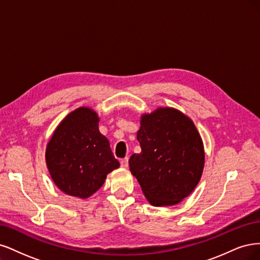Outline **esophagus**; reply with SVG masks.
Here are the masks:
<instances>
[{
    "instance_id": "34e87169",
    "label": "esophagus",
    "mask_w": 260,
    "mask_h": 260,
    "mask_svg": "<svg viewBox=\"0 0 260 260\" xmlns=\"http://www.w3.org/2000/svg\"><path fill=\"white\" fill-rule=\"evenodd\" d=\"M121 166L123 167V169H126V167L128 166V158L127 157L122 158V160H121Z\"/></svg>"
}]
</instances>
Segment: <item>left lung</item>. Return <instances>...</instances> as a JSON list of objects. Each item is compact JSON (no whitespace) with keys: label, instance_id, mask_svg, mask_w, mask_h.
Masks as SVG:
<instances>
[{"label":"left lung","instance_id":"left-lung-1","mask_svg":"<svg viewBox=\"0 0 260 260\" xmlns=\"http://www.w3.org/2000/svg\"><path fill=\"white\" fill-rule=\"evenodd\" d=\"M137 139L141 152L133 154L128 164L148 202L172 206L190 196L205 163L193 121L177 109L158 107L141 115Z\"/></svg>","mask_w":260,"mask_h":260}]
</instances>
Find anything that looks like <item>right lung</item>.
<instances>
[{"label": "right lung", "mask_w": 260, "mask_h": 260, "mask_svg": "<svg viewBox=\"0 0 260 260\" xmlns=\"http://www.w3.org/2000/svg\"><path fill=\"white\" fill-rule=\"evenodd\" d=\"M99 116L80 107L58 124L46 145L49 175L63 193L79 199L93 196L107 175L120 167L109 140L99 132Z\"/></svg>", "instance_id": "1"}]
</instances>
